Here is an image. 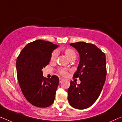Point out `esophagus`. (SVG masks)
Wrapping results in <instances>:
<instances>
[{"label": "esophagus", "instance_id": "obj_1", "mask_svg": "<svg viewBox=\"0 0 122 122\" xmlns=\"http://www.w3.org/2000/svg\"><path fill=\"white\" fill-rule=\"evenodd\" d=\"M63 81H64V79H63V78H59V82L60 83H61Z\"/></svg>", "mask_w": 122, "mask_h": 122}]
</instances>
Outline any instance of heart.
<instances>
[{
	"instance_id": "heart-1",
	"label": "heart",
	"mask_w": 122,
	"mask_h": 122,
	"mask_svg": "<svg viewBox=\"0 0 122 122\" xmlns=\"http://www.w3.org/2000/svg\"><path fill=\"white\" fill-rule=\"evenodd\" d=\"M64 52L68 59L71 60V59H76V53L72 48H66L64 49ZM58 56V52L56 51H53L51 56V62H54L56 60V58ZM58 71L61 76H65L67 74L68 70L66 68H61L58 70Z\"/></svg>"
}]
</instances>
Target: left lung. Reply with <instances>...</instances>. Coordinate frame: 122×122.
I'll return each mask as SVG.
<instances>
[{"label": "left lung", "instance_id": "1", "mask_svg": "<svg viewBox=\"0 0 122 122\" xmlns=\"http://www.w3.org/2000/svg\"><path fill=\"white\" fill-rule=\"evenodd\" d=\"M77 50L80 61L73 76L81 84L73 81L68 89V99L73 108L84 109L91 107L101 94L106 79L105 54L93 44L79 41L70 44Z\"/></svg>", "mask_w": 122, "mask_h": 122}]
</instances>
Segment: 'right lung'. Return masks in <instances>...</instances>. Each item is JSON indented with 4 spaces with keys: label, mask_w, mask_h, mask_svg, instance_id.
I'll use <instances>...</instances> for the list:
<instances>
[{
    "label": "right lung",
    "mask_w": 122,
    "mask_h": 122,
    "mask_svg": "<svg viewBox=\"0 0 122 122\" xmlns=\"http://www.w3.org/2000/svg\"><path fill=\"white\" fill-rule=\"evenodd\" d=\"M58 46L36 40L26 44L16 59V74L21 92L26 99L37 107H48L54 102L59 79L56 76L46 79L42 69L49 64L51 52Z\"/></svg>",
    "instance_id": "add662e5"
}]
</instances>
